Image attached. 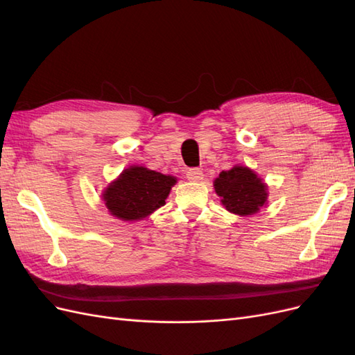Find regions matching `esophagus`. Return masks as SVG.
Listing matches in <instances>:
<instances>
[{
  "instance_id": "esophagus-1",
  "label": "esophagus",
  "mask_w": 355,
  "mask_h": 355,
  "mask_svg": "<svg viewBox=\"0 0 355 355\" xmlns=\"http://www.w3.org/2000/svg\"><path fill=\"white\" fill-rule=\"evenodd\" d=\"M187 179L191 182H200L202 179V171L200 168H189L187 171Z\"/></svg>"
}]
</instances>
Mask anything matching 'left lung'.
<instances>
[{"instance_id": "8db88e82", "label": "left lung", "mask_w": 355, "mask_h": 355, "mask_svg": "<svg viewBox=\"0 0 355 355\" xmlns=\"http://www.w3.org/2000/svg\"><path fill=\"white\" fill-rule=\"evenodd\" d=\"M214 191L222 198L228 211L249 216L254 214L266 202V185L247 167L235 166L231 170L220 171L214 180Z\"/></svg>"}]
</instances>
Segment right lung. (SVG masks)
<instances>
[{
    "instance_id": "1",
    "label": "right lung",
    "mask_w": 355,
    "mask_h": 355,
    "mask_svg": "<svg viewBox=\"0 0 355 355\" xmlns=\"http://www.w3.org/2000/svg\"><path fill=\"white\" fill-rule=\"evenodd\" d=\"M176 178L161 175L145 167L125 168L121 176L106 188L103 200L115 218L139 220L166 204Z\"/></svg>"
}]
</instances>
